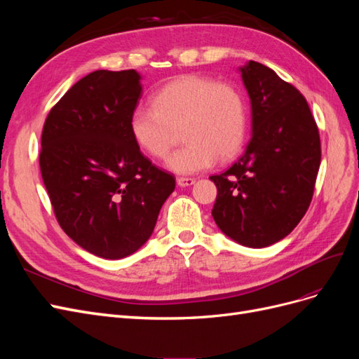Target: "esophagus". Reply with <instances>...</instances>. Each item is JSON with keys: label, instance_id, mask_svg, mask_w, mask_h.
Listing matches in <instances>:
<instances>
[{"label": "esophagus", "instance_id": "1", "mask_svg": "<svg viewBox=\"0 0 359 359\" xmlns=\"http://www.w3.org/2000/svg\"><path fill=\"white\" fill-rule=\"evenodd\" d=\"M177 184L180 187H189V186H193L194 184V180L193 178H184V177H180L177 178Z\"/></svg>", "mask_w": 359, "mask_h": 359}]
</instances>
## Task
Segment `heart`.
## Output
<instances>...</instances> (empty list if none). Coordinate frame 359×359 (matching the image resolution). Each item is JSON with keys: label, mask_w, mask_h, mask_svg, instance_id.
<instances>
[{"label": "heart", "mask_w": 359, "mask_h": 359, "mask_svg": "<svg viewBox=\"0 0 359 359\" xmlns=\"http://www.w3.org/2000/svg\"><path fill=\"white\" fill-rule=\"evenodd\" d=\"M154 107L136 106L128 130L136 145L149 157L163 160L181 130L186 142L166 166L180 175L212 168L217 160L235 157L247 135V106L243 93L208 76L184 74L154 95Z\"/></svg>", "instance_id": "b5f03b06"}]
</instances>
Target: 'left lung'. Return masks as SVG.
Instances as JSON below:
<instances>
[{"mask_svg": "<svg viewBox=\"0 0 359 359\" xmlns=\"http://www.w3.org/2000/svg\"><path fill=\"white\" fill-rule=\"evenodd\" d=\"M252 104V139L220 175L212 217L238 244L262 248L287 236L307 212L320 166V137L307 100L256 61L240 67Z\"/></svg>", "mask_w": 359, "mask_h": 359, "instance_id": "obj_1", "label": "left lung"}]
</instances>
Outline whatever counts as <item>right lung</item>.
I'll use <instances>...</instances> for the list:
<instances>
[{
  "mask_svg": "<svg viewBox=\"0 0 359 359\" xmlns=\"http://www.w3.org/2000/svg\"><path fill=\"white\" fill-rule=\"evenodd\" d=\"M142 95L136 70H97L52 107L40 170L62 231L86 252L123 259L154 231L175 178L133 140L128 118Z\"/></svg>",
  "mask_w": 359,
  "mask_h": 359,
  "instance_id": "obj_1",
  "label": "right lung"
}]
</instances>
